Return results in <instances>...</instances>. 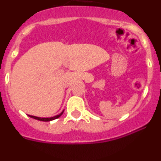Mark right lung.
I'll return each mask as SVG.
<instances>
[{"mask_svg": "<svg viewBox=\"0 0 161 161\" xmlns=\"http://www.w3.org/2000/svg\"><path fill=\"white\" fill-rule=\"evenodd\" d=\"M63 113H64V111L61 112L59 114L56 115V116H54V117H52V118H39V117H35V116H32V115H29V117L32 118V119H37V120H39V121H43V122H49V121L54 120V119H58L59 117H60L61 115L63 114Z\"/></svg>", "mask_w": 161, "mask_h": 161, "instance_id": "1", "label": "right lung"}]
</instances>
